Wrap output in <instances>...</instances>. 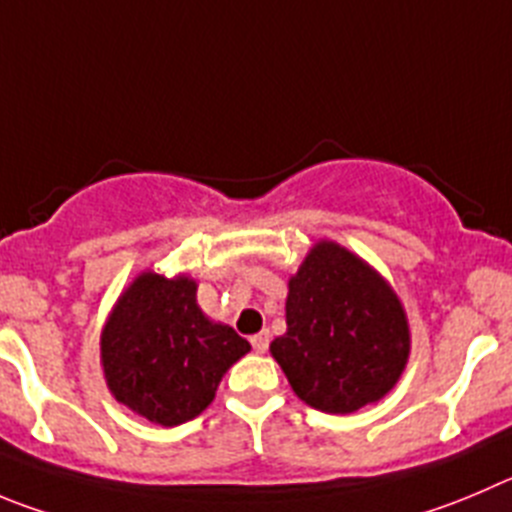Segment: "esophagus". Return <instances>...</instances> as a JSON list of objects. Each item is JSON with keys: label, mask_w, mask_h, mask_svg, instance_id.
I'll use <instances>...</instances> for the list:
<instances>
[{"label": "esophagus", "mask_w": 512, "mask_h": 512, "mask_svg": "<svg viewBox=\"0 0 512 512\" xmlns=\"http://www.w3.org/2000/svg\"><path fill=\"white\" fill-rule=\"evenodd\" d=\"M250 343L257 353H265L267 346H270V331H260L257 336L250 338Z\"/></svg>", "instance_id": "obj_1"}]
</instances>
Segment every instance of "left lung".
I'll use <instances>...</instances> for the list:
<instances>
[{
    "label": "left lung",
    "mask_w": 512,
    "mask_h": 512,
    "mask_svg": "<svg viewBox=\"0 0 512 512\" xmlns=\"http://www.w3.org/2000/svg\"><path fill=\"white\" fill-rule=\"evenodd\" d=\"M288 331L270 343L308 407L351 414L384 399L412 351L407 310L364 257L318 240L288 280Z\"/></svg>",
    "instance_id": "8db88e82"
}]
</instances>
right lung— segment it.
I'll use <instances>...</instances> for the list:
<instances>
[{"instance_id": "add662e5", "label": "right lung", "mask_w": 512, "mask_h": 512, "mask_svg": "<svg viewBox=\"0 0 512 512\" xmlns=\"http://www.w3.org/2000/svg\"><path fill=\"white\" fill-rule=\"evenodd\" d=\"M250 343L212 321L197 280L143 270L118 295L100 331V366L113 399L138 417L176 427L199 417Z\"/></svg>"}]
</instances>
